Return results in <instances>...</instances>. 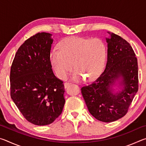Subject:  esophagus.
I'll return each instance as SVG.
<instances>
[{
    "label": "esophagus",
    "instance_id": "34e87169",
    "mask_svg": "<svg viewBox=\"0 0 146 146\" xmlns=\"http://www.w3.org/2000/svg\"><path fill=\"white\" fill-rule=\"evenodd\" d=\"M70 84L71 83H69V82H65V83H64V88H67L68 87V86H69V85H70Z\"/></svg>",
    "mask_w": 146,
    "mask_h": 146
}]
</instances>
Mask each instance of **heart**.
<instances>
[{"label":"heart","mask_w":146,"mask_h":146,"mask_svg":"<svg viewBox=\"0 0 146 146\" xmlns=\"http://www.w3.org/2000/svg\"><path fill=\"white\" fill-rule=\"evenodd\" d=\"M106 58V47L98 38L85 39L71 36L59 44V49H54L50 53L53 70L59 78L64 79L72 70L73 64L76 71L73 80L95 78L103 70Z\"/></svg>","instance_id":"1"}]
</instances>
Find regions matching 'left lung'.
Here are the masks:
<instances>
[{"label":"left lung","mask_w":146,"mask_h":146,"mask_svg":"<svg viewBox=\"0 0 146 146\" xmlns=\"http://www.w3.org/2000/svg\"><path fill=\"white\" fill-rule=\"evenodd\" d=\"M108 33L105 70L93 83L81 88L89 111L104 122L126 114L138 90L137 58L132 47L117 35Z\"/></svg>","instance_id":"8db88e82"}]
</instances>
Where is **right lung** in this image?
I'll use <instances>...</instances> for the list:
<instances>
[{
    "label": "right lung",
    "mask_w": 146,
    "mask_h": 146,
    "mask_svg": "<svg viewBox=\"0 0 146 146\" xmlns=\"http://www.w3.org/2000/svg\"><path fill=\"white\" fill-rule=\"evenodd\" d=\"M51 36L42 32L26 40L17 50L11 67L12 100L24 118L37 125L52 123L65 104L63 82L51 69Z\"/></svg>",
    "instance_id": "right-lung-1"
}]
</instances>
